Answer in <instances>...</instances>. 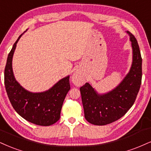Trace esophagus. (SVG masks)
<instances>
[{
	"mask_svg": "<svg viewBox=\"0 0 151 151\" xmlns=\"http://www.w3.org/2000/svg\"><path fill=\"white\" fill-rule=\"evenodd\" d=\"M72 82L73 83H82L83 81V77L81 75V74H79V73H74L73 74V76H72Z\"/></svg>",
	"mask_w": 151,
	"mask_h": 151,
	"instance_id": "1",
	"label": "esophagus"
}]
</instances>
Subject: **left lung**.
Masks as SVG:
<instances>
[{"mask_svg":"<svg viewBox=\"0 0 151 151\" xmlns=\"http://www.w3.org/2000/svg\"><path fill=\"white\" fill-rule=\"evenodd\" d=\"M132 42V63L129 71L115 88L99 93L87 82L80 88L84 117L88 122L102 126L123 117L135 102L142 77V58L134 36L127 32Z\"/></svg>","mask_w":151,"mask_h":151,"instance_id":"1","label":"left lung"}]
</instances>
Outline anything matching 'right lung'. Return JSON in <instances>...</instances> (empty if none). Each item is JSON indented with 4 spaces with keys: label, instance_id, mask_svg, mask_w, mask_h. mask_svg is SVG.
<instances>
[{
    "label": "right lung",
    "instance_id": "1",
    "mask_svg": "<svg viewBox=\"0 0 151 151\" xmlns=\"http://www.w3.org/2000/svg\"><path fill=\"white\" fill-rule=\"evenodd\" d=\"M23 34L19 36L8 54L5 68V89L12 107L22 117L36 125L50 126L60 117L62 106L70 89V76L61 79L43 92L34 93L23 88L15 79L12 70L14 52Z\"/></svg>",
    "mask_w": 151,
    "mask_h": 151
}]
</instances>
